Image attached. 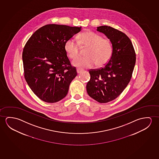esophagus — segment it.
<instances>
[{
	"label": "esophagus",
	"instance_id": "esophagus-1",
	"mask_svg": "<svg viewBox=\"0 0 159 159\" xmlns=\"http://www.w3.org/2000/svg\"><path fill=\"white\" fill-rule=\"evenodd\" d=\"M83 71V69H76V71H77V73L78 74L80 73L81 72V71Z\"/></svg>",
	"mask_w": 159,
	"mask_h": 159
}]
</instances>
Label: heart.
Instances as JSON below:
<instances>
[{"label": "heart", "mask_w": 159, "mask_h": 159, "mask_svg": "<svg viewBox=\"0 0 159 159\" xmlns=\"http://www.w3.org/2000/svg\"><path fill=\"white\" fill-rule=\"evenodd\" d=\"M78 42L81 48L86 47L85 57H79L72 61L74 66L79 68H90L96 64L97 66L105 65L112 54V45L110 40L90 30L79 34ZM73 39L66 41L64 49L69 58L74 59L78 55L79 46Z\"/></svg>", "instance_id": "b5f03b06"}]
</instances>
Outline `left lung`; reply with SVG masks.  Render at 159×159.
Masks as SVG:
<instances>
[{"mask_svg":"<svg viewBox=\"0 0 159 159\" xmlns=\"http://www.w3.org/2000/svg\"><path fill=\"white\" fill-rule=\"evenodd\" d=\"M112 45V54L103 68L89 70L90 79L86 85L89 95L100 103H107L120 95L132 78L136 61L134 47L123 32L108 26L97 27Z\"/></svg>","mask_w":159,"mask_h":159,"instance_id":"left-lung-1","label":"left lung"}]
</instances>
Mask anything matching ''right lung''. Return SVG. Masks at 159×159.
I'll return each instance as SVG.
<instances>
[{"label":"right lung","mask_w":159,"mask_h":159,"mask_svg":"<svg viewBox=\"0 0 159 159\" xmlns=\"http://www.w3.org/2000/svg\"><path fill=\"white\" fill-rule=\"evenodd\" d=\"M81 29L46 25L36 31L25 44L22 52L25 79L41 100L56 102L67 95L77 72L71 65L64 45Z\"/></svg>","instance_id":"obj_1"}]
</instances>
